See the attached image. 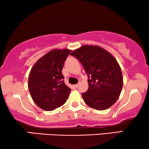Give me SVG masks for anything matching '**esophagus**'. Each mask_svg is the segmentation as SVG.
Wrapping results in <instances>:
<instances>
[{
  "mask_svg": "<svg viewBox=\"0 0 149 149\" xmlns=\"http://www.w3.org/2000/svg\"><path fill=\"white\" fill-rule=\"evenodd\" d=\"M79 84H76V85H74V87L76 88H77L79 87Z\"/></svg>",
  "mask_w": 149,
  "mask_h": 149,
  "instance_id": "1",
  "label": "esophagus"
}]
</instances>
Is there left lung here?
<instances>
[{
    "mask_svg": "<svg viewBox=\"0 0 149 149\" xmlns=\"http://www.w3.org/2000/svg\"><path fill=\"white\" fill-rule=\"evenodd\" d=\"M81 62L88 75V89L82 93L88 106L104 111L113 106L123 86L122 70L117 60L105 49L85 45L71 53Z\"/></svg>",
    "mask_w": 149,
    "mask_h": 149,
    "instance_id": "left-lung-1",
    "label": "left lung"
}]
</instances>
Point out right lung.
Returning <instances> with one entry per match:
<instances>
[{"mask_svg": "<svg viewBox=\"0 0 149 149\" xmlns=\"http://www.w3.org/2000/svg\"><path fill=\"white\" fill-rule=\"evenodd\" d=\"M70 52L68 49H52L31 69L28 88L32 100L41 109L53 111L68 100L71 89L64 83L62 68Z\"/></svg>", "mask_w": 149, "mask_h": 149, "instance_id": "1", "label": "right lung"}]
</instances>
